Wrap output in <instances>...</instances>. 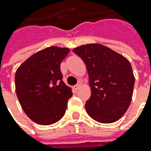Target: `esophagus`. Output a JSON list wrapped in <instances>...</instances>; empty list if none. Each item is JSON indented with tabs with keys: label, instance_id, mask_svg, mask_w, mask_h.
<instances>
[{
	"label": "esophagus",
	"instance_id": "34e87169",
	"mask_svg": "<svg viewBox=\"0 0 151 151\" xmlns=\"http://www.w3.org/2000/svg\"><path fill=\"white\" fill-rule=\"evenodd\" d=\"M80 86H81V82L79 81L78 83H77V84L75 86H74V90L77 91V90H78V89H79V88H80Z\"/></svg>",
	"mask_w": 151,
	"mask_h": 151
}]
</instances>
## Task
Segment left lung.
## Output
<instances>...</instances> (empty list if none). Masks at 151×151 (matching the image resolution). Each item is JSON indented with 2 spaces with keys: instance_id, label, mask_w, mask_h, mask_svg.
Masks as SVG:
<instances>
[{
  "instance_id": "left-lung-1",
  "label": "left lung",
  "mask_w": 151,
  "mask_h": 151,
  "mask_svg": "<svg viewBox=\"0 0 151 151\" xmlns=\"http://www.w3.org/2000/svg\"><path fill=\"white\" fill-rule=\"evenodd\" d=\"M86 65L91 95L86 110L102 124L118 121L129 107L134 76L129 61L101 44L82 45L73 50Z\"/></svg>"
}]
</instances>
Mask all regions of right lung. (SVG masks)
Returning a JSON list of instances; mask_svg holds the SVG:
<instances>
[{
	"mask_svg": "<svg viewBox=\"0 0 151 151\" xmlns=\"http://www.w3.org/2000/svg\"><path fill=\"white\" fill-rule=\"evenodd\" d=\"M69 52L67 48H46L29 57L16 72L15 86L21 106L38 124H53L65 113L72 91L63 81L60 63Z\"/></svg>",
	"mask_w": 151,
	"mask_h": 151,
	"instance_id": "1",
	"label": "right lung"
}]
</instances>
